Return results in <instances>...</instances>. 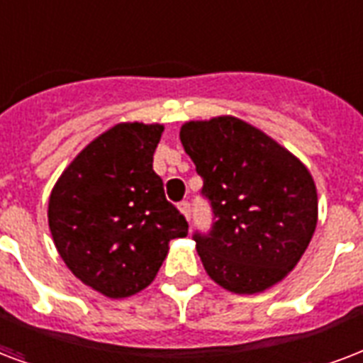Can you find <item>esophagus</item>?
<instances>
[{
    "instance_id": "1",
    "label": "esophagus",
    "mask_w": 363,
    "mask_h": 363,
    "mask_svg": "<svg viewBox=\"0 0 363 363\" xmlns=\"http://www.w3.org/2000/svg\"><path fill=\"white\" fill-rule=\"evenodd\" d=\"M179 209H181L182 215H184V217L190 220V215H192V207H190V201H186V200L181 201V203H179Z\"/></svg>"
}]
</instances>
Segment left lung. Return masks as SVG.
Segmentation results:
<instances>
[{"label": "left lung", "instance_id": "obj_1", "mask_svg": "<svg viewBox=\"0 0 363 363\" xmlns=\"http://www.w3.org/2000/svg\"><path fill=\"white\" fill-rule=\"evenodd\" d=\"M181 143L213 211L209 232L192 236L211 280L240 295L284 280L316 230L318 194L308 169L232 116L188 121Z\"/></svg>", "mask_w": 363, "mask_h": 363}]
</instances>
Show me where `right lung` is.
<instances>
[{
  "instance_id": "obj_1",
  "label": "right lung",
  "mask_w": 363,
  "mask_h": 363,
  "mask_svg": "<svg viewBox=\"0 0 363 363\" xmlns=\"http://www.w3.org/2000/svg\"><path fill=\"white\" fill-rule=\"evenodd\" d=\"M163 125L118 123L87 145L49 198L59 255L85 286L110 298L150 286L169 251L188 234L152 162Z\"/></svg>"
}]
</instances>
